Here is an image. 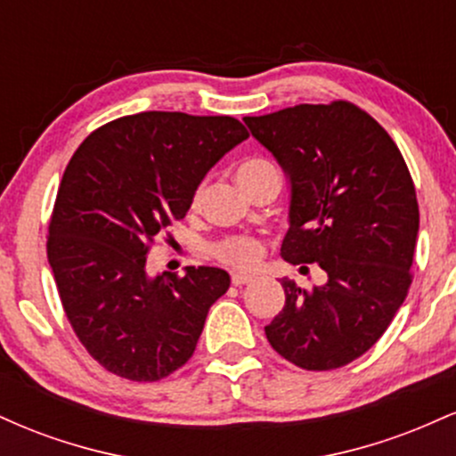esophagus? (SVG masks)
I'll list each match as a JSON object with an SVG mask.
<instances>
[{
    "label": "esophagus",
    "mask_w": 456,
    "mask_h": 456,
    "mask_svg": "<svg viewBox=\"0 0 456 456\" xmlns=\"http://www.w3.org/2000/svg\"><path fill=\"white\" fill-rule=\"evenodd\" d=\"M255 276L253 274H246V272H235V274H232V282L235 287H242L246 285V282L253 281Z\"/></svg>",
    "instance_id": "obj_1"
}]
</instances>
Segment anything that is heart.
<instances>
[{
    "label": "heart",
    "mask_w": 456,
    "mask_h": 456,
    "mask_svg": "<svg viewBox=\"0 0 456 456\" xmlns=\"http://www.w3.org/2000/svg\"><path fill=\"white\" fill-rule=\"evenodd\" d=\"M270 169H276L270 160L246 159L244 162H240L238 165L235 177H238V182L246 191V188L253 184L255 180H259V177ZM203 188H206L203 182H199V184L195 186V191H192V195H191V208H197L199 203H201ZM210 253L224 265H232V268H240V270H248V268H253V265H257L261 257H264L265 246L259 238H255V235H227V238L216 240V242L210 246Z\"/></svg>",
    "instance_id": "obj_1"
}]
</instances>
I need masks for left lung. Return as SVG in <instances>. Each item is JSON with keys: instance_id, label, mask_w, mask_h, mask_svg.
<instances>
[{"instance_id": "obj_1", "label": "left lung", "mask_w": 456, "mask_h": 456, "mask_svg": "<svg viewBox=\"0 0 456 456\" xmlns=\"http://www.w3.org/2000/svg\"><path fill=\"white\" fill-rule=\"evenodd\" d=\"M244 122L291 180L282 259L328 274L313 289L282 279L285 306L265 337L300 369H341L379 341L410 291L420 221L410 169L390 134L347 101Z\"/></svg>"}]
</instances>
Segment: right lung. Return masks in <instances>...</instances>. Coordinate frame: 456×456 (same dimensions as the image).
<instances>
[{
    "label": "right lung",
    "mask_w": 456,
    "mask_h": 456,
    "mask_svg": "<svg viewBox=\"0 0 456 456\" xmlns=\"http://www.w3.org/2000/svg\"><path fill=\"white\" fill-rule=\"evenodd\" d=\"M248 139L229 115L145 111L96 128L57 191L46 255L61 306L109 373L159 381L195 354L208 311L229 289L221 268L145 274V257L218 160ZM171 238V233H167Z\"/></svg>",
    "instance_id": "1"
}]
</instances>
